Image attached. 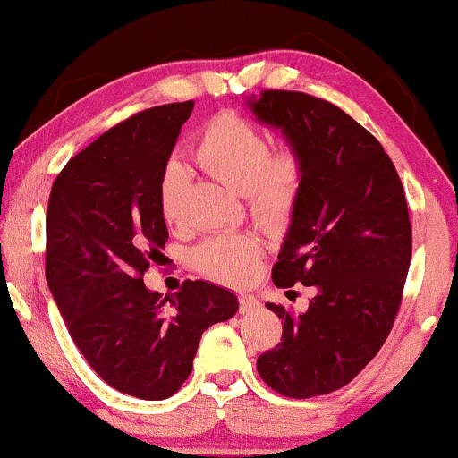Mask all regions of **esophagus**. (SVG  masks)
<instances>
[{"label": "esophagus", "instance_id": "34e87169", "mask_svg": "<svg viewBox=\"0 0 458 458\" xmlns=\"http://www.w3.org/2000/svg\"><path fill=\"white\" fill-rule=\"evenodd\" d=\"M259 307V301L253 297V294H239V313L248 315L251 311H256Z\"/></svg>", "mask_w": 458, "mask_h": 458}]
</instances>
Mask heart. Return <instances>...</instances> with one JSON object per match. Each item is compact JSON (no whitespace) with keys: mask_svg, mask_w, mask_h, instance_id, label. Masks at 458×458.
<instances>
[{"mask_svg":"<svg viewBox=\"0 0 458 458\" xmlns=\"http://www.w3.org/2000/svg\"><path fill=\"white\" fill-rule=\"evenodd\" d=\"M194 157L202 170L248 200L250 215L266 227H278L297 207L305 161L291 145L272 149L268 137L237 112H221L196 143ZM184 178L170 164L159 180V208L167 225L180 223ZM264 245L251 233L208 237L192 251L194 266L207 278L223 284H243L256 274Z\"/></svg>","mask_w":458,"mask_h":458,"instance_id":"obj_1","label":"heart"}]
</instances>
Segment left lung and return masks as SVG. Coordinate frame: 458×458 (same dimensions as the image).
Wrapping results in <instances>:
<instances>
[{
	"label": "left lung",
	"mask_w": 458,
	"mask_h": 458,
	"mask_svg": "<svg viewBox=\"0 0 458 458\" xmlns=\"http://www.w3.org/2000/svg\"><path fill=\"white\" fill-rule=\"evenodd\" d=\"M248 106L305 161L274 286L313 288L305 313L266 302L284 321L283 342L256 369L284 397L327 395L377 356L397 318L411 262L405 192L383 145L335 104L264 89Z\"/></svg>",
	"instance_id": "left-lung-1"
}]
</instances>
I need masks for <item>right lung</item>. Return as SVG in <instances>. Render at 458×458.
Masks as SVG:
<instances>
[{
  "label": "right lung",
  "instance_id": "1",
  "mask_svg": "<svg viewBox=\"0 0 458 458\" xmlns=\"http://www.w3.org/2000/svg\"><path fill=\"white\" fill-rule=\"evenodd\" d=\"M194 102L139 112L67 161L47 208L45 274L75 346L126 395L172 397L192 370L200 335L237 313V297L205 280L178 293L143 283L167 227L159 180Z\"/></svg>",
  "mask_w": 458,
  "mask_h": 458
}]
</instances>
